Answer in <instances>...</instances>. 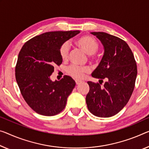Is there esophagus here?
<instances>
[{"instance_id": "obj_1", "label": "esophagus", "mask_w": 149, "mask_h": 149, "mask_svg": "<svg viewBox=\"0 0 149 149\" xmlns=\"http://www.w3.org/2000/svg\"><path fill=\"white\" fill-rule=\"evenodd\" d=\"M75 82H76V84H79L81 82V81H79V80H76V81H75Z\"/></svg>"}]
</instances>
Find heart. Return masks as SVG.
<instances>
[{
	"instance_id": "obj_1",
	"label": "heart",
	"mask_w": 149,
	"mask_h": 149,
	"mask_svg": "<svg viewBox=\"0 0 149 149\" xmlns=\"http://www.w3.org/2000/svg\"><path fill=\"white\" fill-rule=\"evenodd\" d=\"M77 45L81 47L89 55H93L99 49V44L97 40L91 36H84L77 41ZM70 44L68 41H65L61 45L59 49V54L63 60L67 59L70 51ZM89 71L87 67H81L74 64H72L67 67V72L70 76L77 79H81L85 73Z\"/></svg>"
}]
</instances>
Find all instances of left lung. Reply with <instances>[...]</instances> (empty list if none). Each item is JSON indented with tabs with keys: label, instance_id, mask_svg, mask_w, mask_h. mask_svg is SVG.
<instances>
[{
	"label": "left lung",
	"instance_id": "left-lung-1",
	"mask_svg": "<svg viewBox=\"0 0 149 149\" xmlns=\"http://www.w3.org/2000/svg\"><path fill=\"white\" fill-rule=\"evenodd\" d=\"M91 34L101 41L104 48L103 57L92 77L107 81L103 86L98 82H87L90 90L86 102L94 115L110 117L119 113L131 97L137 75L136 61L125 40L103 32Z\"/></svg>",
	"mask_w": 149,
	"mask_h": 149
}]
</instances>
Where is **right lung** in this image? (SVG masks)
I'll return each instance as SVG.
<instances>
[{
    "mask_svg": "<svg viewBox=\"0 0 149 149\" xmlns=\"http://www.w3.org/2000/svg\"><path fill=\"white\" fill-rule=\"evenodd\" d=\"M79 33L47 32L26 41L20 49L15 67L16 80L24 100L38 114L54 116L65 108L76 83L67 75L54 82L50 77L54 66L63 62L61 45Z\"/></svg>",
    "mask_w": 149,
    "mask_h": 149,
    "instance_id": "1",
    "label": "right lung"
}]
</instances>
